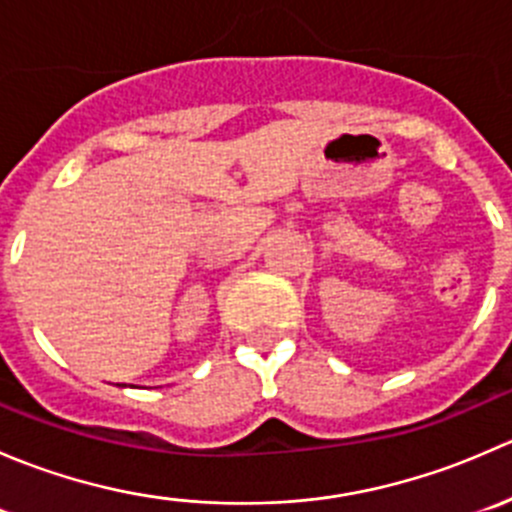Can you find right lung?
Wrapping results in <instances>:
<instances>
[{"label":"right lung","instance_id":"1","mask_svg":"<svg viewBox=\"0 0 512 512\" xmlns=\"http://www.w3.org/2000/svg\"><path fill=\"white\" fill-rule=\"evenodd\" d=\"M121 386H126V384H121Z\"/></svg>","mask_w":512,"mask_h":512}]
</instances>
